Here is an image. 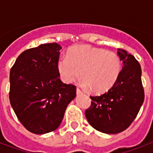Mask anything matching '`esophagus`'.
Here are the masks:
<instances>
[{"instance_id":"obj_1","label":"esophagus","mask_w":153,"mask_h":153,"mask_svg":"<svg viewBox=\"0 0 153 153\" xmlns=\"http://www.w3.org/2000/svg\"><path fill=\"white\" fill-rule=\"evenodd\" d=\"M76 93H77V94H82V91L80 90V89L77 88L76 89Z\"/></svg>"}]
</instances>
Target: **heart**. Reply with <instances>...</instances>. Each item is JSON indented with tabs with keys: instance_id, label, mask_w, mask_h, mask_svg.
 <instances>
[{
	"instance_id": "obj_1",
	"label": "heart",
	"mask_w": 153,
	"mask_h": 153,
	"mask_svg": "<svg viewBox=\"0 0 153 153\" xmlns=\"http://www.w3.org/2000/svg\"><path fill=\"white\" fill-rule=\"evenodd\" d=\"M62 79L72 83L81 76L83 86L94 93H103L114 86L121 71V61L117 54L88 45H78L70 49L67 56L58 62Z\"/></svg>"
}]
</instances>
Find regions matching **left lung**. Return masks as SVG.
<instances>
[{
  "mask_svg": "<svg viewBox=\"0 0 153 153\" xmlns=\"http://www.w3.org/2000/svg\"><path fill=\"white\" fill-rule=\"evenodd\" d=\"M117 55L123 62L118 79L100 96H91V107L85 112L96 130L116 134L126 130L136 118L145 99L141 68L133 55L122 49Z\"/></svg>",
  "mask_w": 153,
  "mask_h": 153,
  "instance_id": "8db88e82",
  "label": "left lung"
}]
</instances>
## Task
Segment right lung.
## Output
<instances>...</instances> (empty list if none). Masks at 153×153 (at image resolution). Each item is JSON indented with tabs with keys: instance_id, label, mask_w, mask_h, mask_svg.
<instances>
[{
	"instance_id": "1",
	"label": "right lung",
	"mask_w": 153,
	"mask_h": 153,
	"mask_svg": "<svg viewBox=\"0 0 153 153\" xmlns=\"http://www.w3.org/2000/svg\"><path fill=\"white\" fill-rule=\"evenodd\" d=\"M59 44H41L23 51L10 70L9 100L27 130L44 134L60 126L76 86L59 79Z\"/></svg>"
}]
</instances>
